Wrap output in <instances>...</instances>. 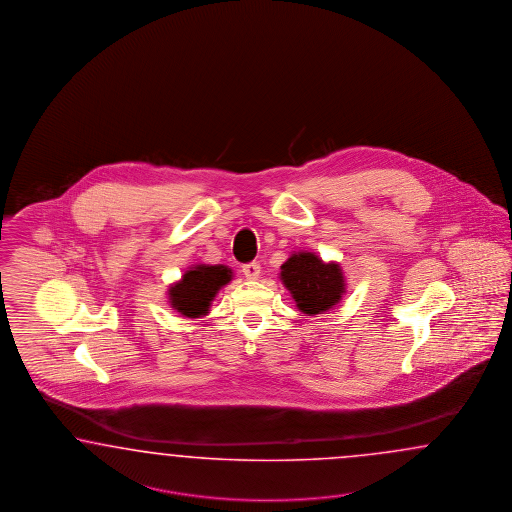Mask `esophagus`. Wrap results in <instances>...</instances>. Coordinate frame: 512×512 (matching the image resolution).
I'll return each instance as SVG.
<instances>
[{"label":"esophagus","mask_w":512,"mask_h":512,"mask_svg":"<svg viewBox=\"0 0 512 512\" xmlns=\"http://www.w3.org/2000/svg\"><path fill=\"white\" fill-rule=\"evenodd\" d=\"M242 272L248 279H257L261 276V264L259 263H248L242 266Z\"/></svg>","instance_id":"34e87169"}]
</instances>
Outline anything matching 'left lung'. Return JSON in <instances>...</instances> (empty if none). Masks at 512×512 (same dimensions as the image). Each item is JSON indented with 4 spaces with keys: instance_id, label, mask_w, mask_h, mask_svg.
<instances>
[{
    "instance_id": "obj_1",
    "label": "left lung",
    "mask_w": 512,
    "mask_h": 512,
    "mask_svg": "<svg viewBox=\"0 0 512 512\" xmlns=\"http://www.w3.org/2000/svg\"><path fill=\"white\" fill-rule=\"evenodd\" d=\"M279 278L295 298L296 308L317 315L334 308L345 293L340 264L325 263L311 251H296L281 264Z\"/></svg>"
}]
</instances>
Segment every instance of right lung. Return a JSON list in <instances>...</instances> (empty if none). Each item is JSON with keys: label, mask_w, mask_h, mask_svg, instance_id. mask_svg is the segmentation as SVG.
<instances>
[{"label": "right lung", "mask_w": 512, "mask_h": 512, "mask_svg": "<svg viewBox=\"0 0 512 512\" xmlns=\"http://www.w3.org/2000/svg\"><path fill=\"white\" fill-rule=\"evenodd\" d=\"M233 279V270L225 264H193L180 281L169 287L171 308L184 317H202L210 311L217 291Z\"/></svg>", "instance_id": "add662e5"}]
</instances>
